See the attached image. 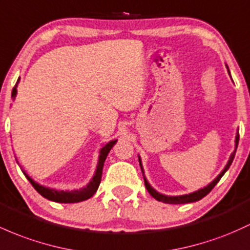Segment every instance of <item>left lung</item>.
Returning <instances> with one entry per match:
<instances>
[{"label": "left lung", "instance_id": "left-lung-1", "mask_svg": "<svg viewBox=\"0 0 250 250\" xmlns=\"http://www.w3.org/2000/svg\"><path fill=\"white\" fill-rule=\"evenodd\" d=\"M226 66H227L228 73H229V76H230L229 67H228V65H226ZM230 77H231V76H230ZM238 139H240V135H238V130H237L236 136H235V149H234V152L231 153V155H230V158H229V160H228L226 167L222 169L221 173H219L217 177H216L215 179L212 180V182H211L210 184H208V185L204 186L203 188H199L198 191L191 192V193H188V194H182V196H166V194L160 193V192L156 191L155 188H153L152 185L148 183L147 178L145 177V171H144V167H142V161H141V158H140V155H139V163H140V167H141L142 174H144V180H145V185H146V188L148 190V192L150 193V196L154 197L156 201L167 203V204H186V203H193V202L201 201L202 198H204V197L207 196V194L209 193V192L212 190L213 188H215L216 184H217L219 180H221V178L223 177L224 173H226L228 169H229V167H230V165H231L232 160H234V158H235V153H236L237 145H238Z\"/></svg>", "mask_w": 250, "mask_h": 250}]
</instances>
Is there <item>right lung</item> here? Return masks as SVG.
Wrapping results in <instances>:
<instances>
[{
    "instance_id": "1",
    "label": "right lung",
    "mask_w": 250,
    "mask_h": 250,
    "mask_svg": "<svg viewBox=\"0 0 250 250\" xmlns=\"http://www.w3.org/2000/svg\"><path fill=\"white\" fill-rule=\"evenodd\" d=\"M19 82H20V78L18 79V83H16L15 86L13 87L12 91V98L13 101L15 100L16 94H18V87ZM117 140H111V141L106 142L104 146L100 149V155H98V163L97 166H96V171L94 173V177L91 178L89 184L84 188H79V190H71V191H64V190H57V188H46V186L40 185L39 183L35 182L34 179H32L26 172L23 171V174L26 175L27 179L29 180V183L32 184L33 188H35L43 198L48 199V201L52 202H57V203H78V202H83L86 201V199L91 198L92 196L96 193L97 191L98 186L101 184V178H102V171H103V166H104V161H105L106 156H108V153L110 152V149L114 147V145L116 144ZM18 163V160H16Z\"/></svg>"
}]
</instances>
